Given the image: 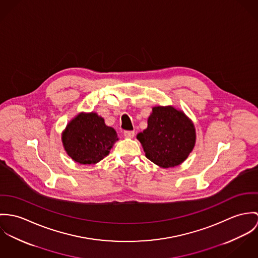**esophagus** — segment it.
<instances>
[{
    "label": "esophagus",
    "instance_id": "esophagus-1",
    "mask_svg": "<svg viewBox=\"0 0 258 258\" xmlns=\"http://www.w3.org/2000/svg\"><path fill=\"white\" fill-rule=\"evenodd\" d=\"M123 136L125 138H128V139H133L135 137V132L134 131H125L123 132Z\"/></svg>",
    "mask_w": 258,
    "mask_h": 258
}]
</instances>
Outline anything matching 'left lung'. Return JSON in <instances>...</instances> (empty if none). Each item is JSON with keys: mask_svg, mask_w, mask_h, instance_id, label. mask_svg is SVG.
<instances>
[{"mask_svg": "<svg viewBox=\"0 0 258 258\" xmlns=\"http://www.w3.org/2000/svg\"><path fill=\"white\" fill-rule=\"evenodd\" d=\"M145 156L154 164L169 168L181 164L193 150L196 132L193 122L172 106L154 107L147 127L137 136Z\"/></svg>", "mask_w": 258, "mask_h": 258, "instance_id": "obj_1", "label": "left lung"}]
</instances>
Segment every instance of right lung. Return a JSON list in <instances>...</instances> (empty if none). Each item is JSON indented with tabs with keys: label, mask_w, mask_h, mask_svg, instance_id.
<instances>
[{
	"label": "right lung",
	"mask_w": 258,
	"mask_h": 258,
	"mask_svg": "<svg viewBox=\"0 0 258 258\" xmlns=\"http://www.w3.org/2000/svg\"><path fill=\"white\" fill-rule=\"evenodd\" d=\"M116 132L96 113H80L62 133L67 154L80 164H96L106 157L117 141Z\"/></svg>",
	"instance_id": "add662e5"
}]
</instances>
